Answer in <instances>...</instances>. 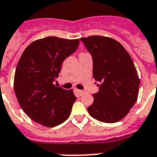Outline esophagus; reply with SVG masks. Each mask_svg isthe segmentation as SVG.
<instances>
[{
    "instance_id": "1",
    "label": "esophagus",
    "mask_w": 157,
    "mask_h": 157,
    "mask_svg": "<svg viewBox=\"0 0 157 157\" xmlns=\"http://www.w3.org/2000/svg\"><path fill=\"white\" fill-rule=\"evenodd\" d=\"M74 92L75 94V95L77 97H81L82 95L83 94L84 92L82 90H78V89H75L74 90Z\"/></svg>"
}]
</instances>
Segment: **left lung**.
Masks as SVG:
<instances>
[{"mask_svg": "<svg viewBox=\"0 0 157 157\" xmlns=\"http://www.w3.org/2000/svg\"><path fill=\"white\" fill-rule=\"evenodd\" d=\"M80 40L91 55L93 76L99 87L88 112L101 122H117L128 114L138 96L140 79L134 63L113 39L93 36Z\"/></svg>", "mask_w": 157, "mask_h": 157, "instance_id": "left-lung-1", "label": "left lung"}]
</instances>
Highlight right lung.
Instances as JSON below:
<instances>
[{"label":"right lung","instance_id":"add662e5","mask_svg":"<svg viewBox=\"0 0 157 157\" xmlns=\"http://www.w3.org/2000/svg\"><path fill=\"white\" fill-rule=\"evenodd\" d=\"M79 45L78 40L49 36L27 47L17 66L14 90L21 107L32 120L54 127L69 117L75 101L72 90L54 85L62 63Z\"/></svg>","mask_w":157,"mask_h":157}]
</instances>
